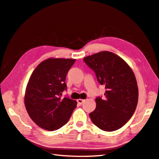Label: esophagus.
<instances>
[{
    "instance_id": "1",
    "label": "esophagus",
    "mask_w": 159,
    "mask_h": 159,
    "mask_svg": "<svg viewBox=\"0 0 159 159\" xmlns=\"http://www.w3.org/2000/svg\"><path fill=\"white\" fill-rule=\"evenodd\" d=\"M85 101V100L84 99H77V103H79V104H82V103H84V102Z\"/></svg>"
}]
</instances>
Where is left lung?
I'll use <instances>...</instances> for the list:
<instances>
[{
	"instance_id": "8db88e82",
	"label": "left lung",
	"mask_w": 159,
	"mask_h": 159,
	"mask_svg": "<svg viewBox=\"0 0 159 159\" xmlns=\"http://www.w3.org/2000/svg\"><path fill=\"white\" fill-rule=\"evenodd\" d=\"M105 86V98L97 97L96 108L89 116L96 126L107 132L121 128L133 115L138 102V86L133 71L119 56L102 51L84 58Z\"/></svg>"
}]
</instances>
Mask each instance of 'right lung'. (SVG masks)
Returning <instances> with one entry per match:
<instances>
[{
    "mask_svg": "<svg viewBox=\"0 0 159 159\" xmlns=\"http://www.w3.org/2000/svg\"><path fill=\"white\" fill-rule=\"evenodd\" d=\"M75 61L49 58L39 64L31 75L25 103L29 115L39 127L54 131L69 121L77 102L61 95L67 90L66 77Z\"/></svg>",
    "mask_w": 159,
    "mask_h": 159,
    "instance_id": "add662e5",
    "label": "right lung"
}]
</instances>
